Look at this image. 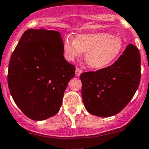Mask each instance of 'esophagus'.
<instances>
[{"mask_svg":"<svg viewBox=\"0 0 149 149\" xmlns=\"http://www.w3.org/2000/svg\"><path fill=\"white\" fill-rule=\"evenodd\" d=\"M82 73V70L79 69V68H76V76L79 77V76L81 75V73Z\"/></svg>","mask_w":149,"mask_h":149,"instance_id":"1","label":"esophagus"}]
</instances>
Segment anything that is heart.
Segmentation results:
<instances>
[{
	"instance_id": "obj_1",
	"label": "heart",
	"mask_w": 149,
	"mask_h": 149,
	"mask_svg": "<svg viewBox=\"0 0 149 149\" xmlns=\"http://www.w3.org/2000/svg\"><path fill=\"white\" fill-rule=\"evenodd\" d=\"M123 46L120 37L99 32L82 34L75 39L67 37L63 42V50L65 58L70 61L86 52L85 58L88 66L94 70H101L119 56Z\"/></svg>"
}]
</instances>
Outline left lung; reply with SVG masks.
Segmentation results:
<instances>
[{
    "instance_id": "left-lung-1",
    "label": "left lung",
    "mask_w": 149,
    "mask_h": 149,
    "mask_svg": "<svg viewBox=\"0 0 149 149\" xmlns=\"http://www.w3.org/2000/svg\"><path fill=\"white\" fill-rule=\"evenodd\" d=\"M140 78V54L135 46L129 44L111 66L80 75L86 110L99 117L116 115L131 100Z\"/></svg>"
}]
</instances>
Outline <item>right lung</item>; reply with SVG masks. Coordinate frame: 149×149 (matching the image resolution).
Returning a JSON list of instances; mask_svg holds the SVG:
<instances>
[{"mask_svg": "<svg viewBox=\"0 0 149 149\" xmlns=\"http://www.w3.org/2000/svg\"><path fill=\"white\" fill-rule=\"evenodd\" d=\"M75 70L74 66L64 58L59 32L27 30L9 63L10 94L27 117L34 121L47 119L58 112Z\"/></svg>", "mask_w": 149, "mask_h": 149, "instance_id": "obj_1", "label": "right lung"}]
</instances>
